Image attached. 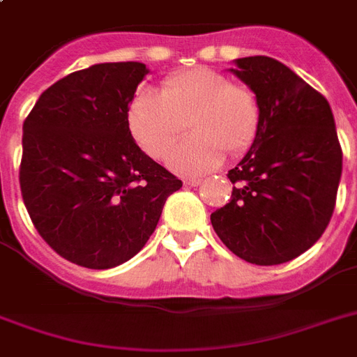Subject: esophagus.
Listing matches in <instances>:
<instances>
[{
  "mask_svg": "<svg viewBox=\"0 0 357 357\" xmlns=\"http://www.w3.org/2000/svg\"><path fill=\"white\" fill-rule=\"evenodd\" d=\"M202 183V179H185V185L187 187H198Z\"/></svg>",
  "mask_w": 357,
  "mask_h": 357,
  "instance_id": "esophagus-1",
  "label": "esophagus"
}]
</instances>
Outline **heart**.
I'll return each mask as SVG.
<instances>
[{"mask_svg":"<svg viewBox=\"0 0 357 357\" xmlns=\"http://www.w3.org/2000/svg\"><path fill=\"white\" fill-rule=\"evenodd\" d=\"M133 139L153 159H167L185 135L192 137L170 159L179 174H204L224 161V151L238 155L254 142L259 103L248 86L229 83L220 72L192 68L168 77L162 94L144 89L129 103Z\"/></svg>","mask_w":357,"mask_h":357,"instance_id":"obj_1","label":"heart"}]
</instances>
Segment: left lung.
<instances>
[{
  "label": "left lung",
  "mask_w": 357,
  "mask_h": 357,
  "mask_svg": "<svg viewBox=\"0 0 357 357\" xmlns=\"http://www.w3.org/2000/svg\"><path fill=\"white\" fill-rule=\"evenodd\" d=\"M259 103V126L243 161L228 172L231 200L211 224L235 255L280 265L310 250L332 218L343 151L330 103L272 57L235 59Z\"/></svg>",
  "instance_id": "left-lung-1"
}]
</instances>
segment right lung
I'll return each instance as SVG.
<instances>
[{
	"instance_id": "obj_1",
	"label": "right lung",
	"mask_w": 357,
	"mask_h": 357,
	"mask_svg": "<svg viewBox=\"0 0 357 357\" xmlns=\"http://www.w3.org/2000/svg\"><path fill=\"white\" fill-rule=\"evenodd\" d=\"M142 63H100L44 91L24 122L20 187L42 238L64 259L113 268L139 254L181 181L131 137Z\"/></svg>"
}]
</instances>
